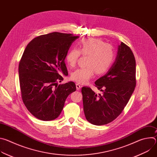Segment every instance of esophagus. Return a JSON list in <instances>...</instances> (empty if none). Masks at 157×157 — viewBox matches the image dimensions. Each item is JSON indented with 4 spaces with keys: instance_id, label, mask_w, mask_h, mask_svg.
<instances>
[{
    "instance_id": "34e87169",
    "label": "esophagus",
    "mask_w": 157,
    "mask_h": 157,
    "mask_svg": "<svg viewBox=\"0 0 157 157\" xmlns=\"http://www.w3.org/2000/svg\"><path fill=\"white\" fill-rule=\"evenodd\" d=\"M76 89H77V90L78 91V90H79V89H81V85L80 84H79L78 83H76Z\"/></svg>"
}]
</instances>
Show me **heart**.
I'll return each mask as SVG.
<instances>
[{"instance_id":"obj_1","label":"heart","mask_w":157,"mask_h":157,"mask_svg":"<svg viewBox=\"0 0 157 157\" xmlns=\"http://www.w3.org/2000/svg\"><path fill=\"white\" fill-rule=\"evenodd\" d=\"M80 54L87 56L84 68L76 70L71 74L73 81L85 84L90 80L95 73L102 75L109 71L116 58L114 47L105 43L102 40L96 38L82 40L79 44L78 50L72 49L66 56V61L70 67H75Z\"/></svg>"}]
</instances>
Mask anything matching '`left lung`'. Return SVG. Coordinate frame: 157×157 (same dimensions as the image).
I'll return each instance as SVG.
<instances>
[{
	"mask_svg": "<svg viewBox=\"0 0 157 157\" xmlns=\"http://www.w3.org/2000/svg\"><path fill=\"white\" fill-rule=\"evenodd\" d=\"M136 64L130 48L122 42L113 66L95 82L102 94L98 95L90 87H82L83 109L88 122L96 125L107 124L122 113L136 86Z\"/></svg>",
	"mask_w": 157,
	"mask_h": 157,
	"instance_id": "8db88e82",
	"label": "left lung"
}]
</instances>
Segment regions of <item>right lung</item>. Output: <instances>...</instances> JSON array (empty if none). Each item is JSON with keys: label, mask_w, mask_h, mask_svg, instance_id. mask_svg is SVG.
<instances>
[{"label": "right lung", "mask_w": 157, "mask_h": 157, "mask_svg": "<svg viewBox=\"0 0 157 157\" xmlns=\"http://www.w3.org/2000/svg\"><path fill=\"white\" fill-rule=\"evenodd\" d=\"M53 32L33 39L25 48L18 65L21 96L30 113L44 121L56 119L65 101L76 91L73 82L59 84L67 75L64 59L78 38Z\"/></svg>", "instance_id": "right-lung-1"}]
</instances>
